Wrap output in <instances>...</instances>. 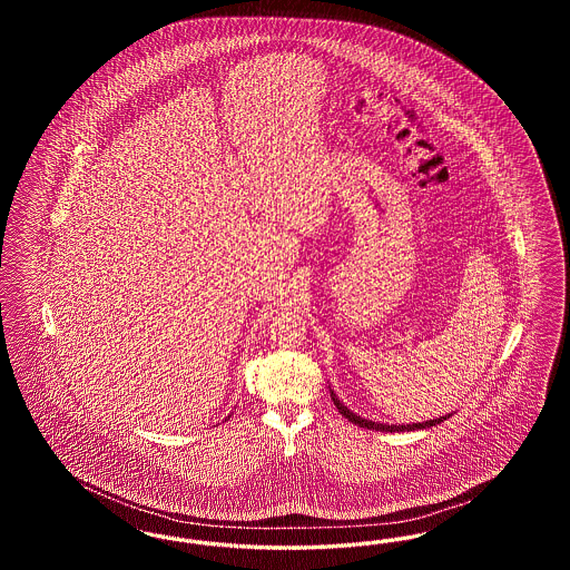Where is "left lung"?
Here are the masks:
<instances>
[{
	"label": "left lung",
	"mask_w": 570,
	"mask_h": 570,
	"mask_svg": "<svg viewBox=\"0 0 570 570\" xmlns=\"http://www.w3.org/2000/svg\"><path fill=\"white\" fill-rule=\"evenodd\" d=\"M331 389V386H328ZM331 400H333V404L335 407L340 410V414L342 416H346L351 423L354 425H358V428H367V430H376V432H414V430H428V428H434V425H440L442 421H446L451 414H444V416H440V419H430V421H423V423H412V425H389V423H379V421H370V419H363V416H358V414H354L353 410H348V407L344 406L342 402H340V397L331 391Z\"/></svg>",
	"instance_id": "obj_1"
}]
</instances>
